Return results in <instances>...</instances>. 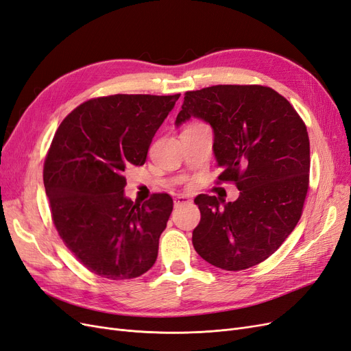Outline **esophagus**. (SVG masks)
I'll return each mask as SVG.
<instances>
[{
    "label": "esophagus",
    "mask_w": 351,
    "mask_h": 351,
    "mask_svg": "<svg viewBox=\"0 0 351 351\" xmlns=\"http://www.w3.org/2000/svg\"><path fill=\"white\" fill-rule=\"evenodd\" d=\"M192 204V199L186 195H177L174 199V206H180V205H187Z\"/></svg>",
    "instance_id": "esophagus-1"
}]
</instances>
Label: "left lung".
Here are the masks:
<instances>
[{"instance_id":"8db88e82","label":"left lung","mask_w":351,"mask_h":351,"mask_svg":"<svg viewBox=\"0 0 351 351\" xmlns=\"http://www.w3.org/2000/svg\"><path fill=\"white\" fill-rule=\"evenodd\" d=\"M190 117L214 132L221 182H236L240 196L222 204L199 195L200 222L193 247L226 271L254 267L277 250L302 217L309 189L311 146L306 125L278 92L259 84H217L186 92L180 127Z\"/></svg>"}]
</instances>
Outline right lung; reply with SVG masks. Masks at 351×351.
I'll return each instance as SVG.
<instances>
[{
	"label": "right lung",
	"instance_id": "right-lung-1",
	"mask_svg": "<svg viewBox=\"0 0 351 351\" xmlns=\"http://www.w3.org/2000/svg\"><path fill=\"white\" fill-rule=\"evenodd\" d=\"M180 95H111L71 111L52 139L44 184L52 221L69 250L90 272L130 280L149 271L173 199L143 204L124 195L127 168L143 165L156 130Z\"/></svg>",
	"mask_w": 351,
	"mask_h": 351
}]
</instances>
